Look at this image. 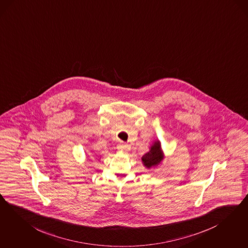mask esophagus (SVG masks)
<instances>
[{
  "label": "esophagus",
  "mask_w": 248,
  "mask_h": 248,
  "mask_svg": "<svg viewBox=\"0 0 248 248\" xmlns=\"http://www.w3.org/2000/svg\"><path fill=\"white\" fill-rule=\"evenodd\" d=\"M118 150L122 152H128L130 151V146L128 144L121 143L118 146Z\"/></svg>",
  "instance_id": "obj_1"
}]
</instances>
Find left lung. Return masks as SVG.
Wrapping results in <instances>:
<instances>
[{
  "label": "left lung",
  "instance_id": "left-lung-1",
  "mask_svg": "<svg viewBox=\"0 0 248 248\" xmlns=\"http://www.w3.org/2000/svg\"><path fill=\"white\" fill-rule=\"evenodd\" d=\"M164 160V153L161 149V145L159 140H154L152 142V146L150 147V151L145 153L141 160L142 164L148 170L159 167L162 160Z\"/></svg>",
  "mask_w": 248,
  "mask_h": 248
}]
</instances>
